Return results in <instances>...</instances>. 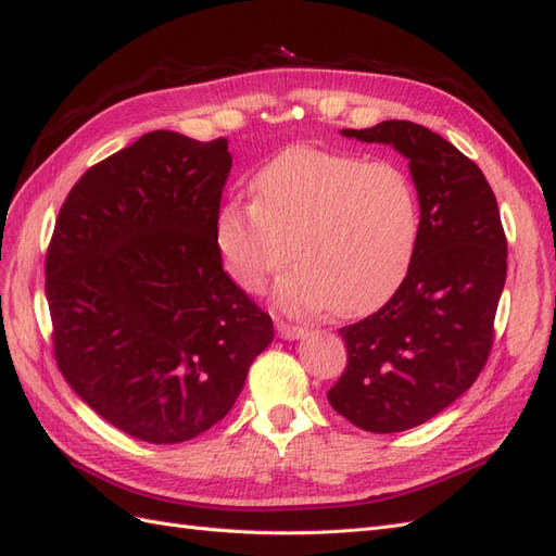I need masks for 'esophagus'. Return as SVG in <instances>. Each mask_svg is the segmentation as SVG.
<instances>
[{"instance_id": "obj_1", "label": "esophagus", "mask_w": 556, "mask_h": 556, "mask_svg": "<svg viewBox=\"0 0 556 556\" xmlns=\"http://www.w3.org/2000/svg\"><path fill=\"white\" fill-rule=\"evenodd\" d=\"M276 331H278V336L280 339H285V341H296V339H301V336H306V329L304 327H294V325H288V323H276Z\"/></svg>"}]
</instances>
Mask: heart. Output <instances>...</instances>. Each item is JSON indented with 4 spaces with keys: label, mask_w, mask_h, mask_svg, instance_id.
<instances>
[{
    "label": "heart",
    "mask_w": 556,
    "mask_h": 556,
    "mask_svg": "<svg viewBox=\"0 0 556 556\" xmlns=\"http://www.w3.org/2000/svg\"><path fill=\"white\" fill-rule=\"evenodd\" d=\"M252 194L217 208L213 241L227 276L260 292L288 257L274 288L296 315L371 313L408 274L419 233L410 176L392 162L313 146H292L252 178Z\"/></svg>",
    "instance_id": "heart-1"
}]
</instances>
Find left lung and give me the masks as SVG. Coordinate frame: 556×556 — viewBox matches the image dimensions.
Returning a JSON list of instances; mask_svg holds the SVG:
<instances>
[{
  "label": "left lung",
  "instance_id": "obj_1",
  "mask_svg": "<svg viewBox=\"0 0 556 556\" xmlns=\"http://www.w3.org/2000/svg\"><path fill=\"white\" fill-rule=\"evenodd\" d=\"M341 134L406 157L419 201L408 274L380 311L339 329L348 366L327 394L355 427L396 433L445 410L480 376L506 285V233L478 164L435 131L384 121Z\"/></svg>",
  "mask_w": 556,
  "mask_h": 556
}]
</instances>
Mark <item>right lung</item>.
<instances>
[{"mask_svg": "<svg viewBox=\"0 0 556 556\" xmlns=\"http://www.w3.org/2000/svg\"><path fill=\"white\" fill-rule=\"evenodd\" d=\"M225 139L157 129L80 176L46 255L72 390L134 439H197L231 410L274 323L225 274L213 225Z\"/></svg>", "mask_w": 556, "mask_h": 556, "instance_id": "add662e5", "label": "right lung"}]
</instances>
